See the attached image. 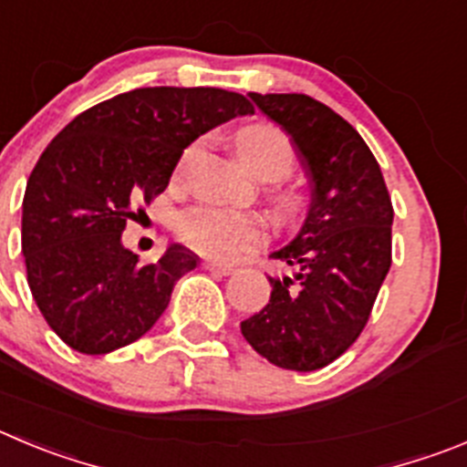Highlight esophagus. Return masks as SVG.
Returning a JSON list of instances; mask_svg holds the SVG:
<instances>
[{
    "label": "esophagus",
    "instance_id": "34e87169",
    "mask_svg": "<svg viewBox=\"0 0 467 467\" xmlns=\"http://www.w3.org/2000/svg\"><path fill=\"white\" fill-rule=\"evenodd\" d=\"M205 268L211 273H220V275H231V273H236V268L229 266V264H220V262H205Z\"/></svg>",
    "mask_w": 467,
    "mask_h": 467
}]
</instances>
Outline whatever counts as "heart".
I'll list each match as a JSON object with an SVG mask.
<instances>
[{"label": "heart", "instance_id": "b5f03b06", "mask_svg": "<svg viewBox=\"0 0 467 467\" xmlns=\"http://www.w3.org/2000/svg\"><path fill=\"white\" fill-rule=\"evenodd\" d=\"M196 150H199V143L185 150L181 166H185L196 155ZM236 152L243 166L264 181L286 175L296 160L292 139L271 125H254L243 130L236 139ZM175 231L192 250L213 256V259H231L238 252L262 245L266 238V224L259 215L226 211L211 203L194 205L190 211L181 213L175 220Z\"/></svg>", "mask_w": 467, "mask_h": 467}]
</instances>
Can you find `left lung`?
Listing matches in <instances>:
<instances>
[{
  "label": "left lung",
  "mask_w": 467,
  "mask_h": 467,
  "mask_svg": "<svg viewBox=\"0 0 467 467\" xmlns=\"http://www.w3.org/2000/svg\"><path fill=\"white\" fill-rule=\"evenodd\" d=\"M250 99L292 136L312 190L301 229L271 252L292 275L268 277L266 307L241 331L271 363L310 373L348 352L370 317L391 266V199L366 140L336 110L307 94Z\"/></svg>",
  "instance_id": "obj_1"
}]
</instances>
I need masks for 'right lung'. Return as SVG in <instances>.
Segmentation results:
<instances>
[{
  "label": "right lung",
  "mask_w": 467,
  "mask_h": 467,
  "mask_svg": "<svg viewBox=\"0 0 467 467\" xmlns=\"http://www.w3.org/2000/svg\"><path fill=\"white\" fill-rule=\"evenodd\" d=\"M250 101L220 88H139L92 106L50 140L23 199L27 285L48 327L83 354H109L155 327L199 256L171 243L140 266L122 245L136 205L166 190L182 150Z\"/></svg>",
  "instance_id": "1"
}]
</instances>
